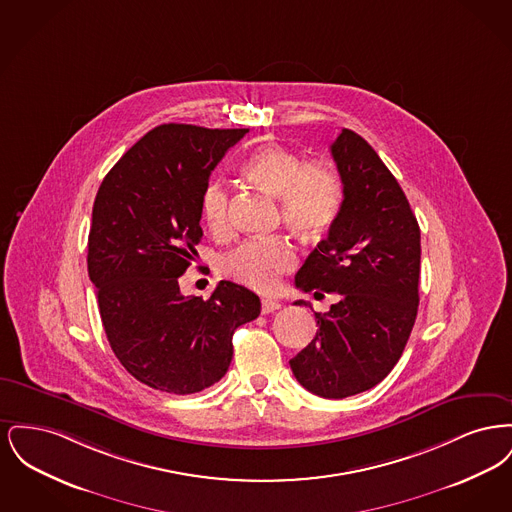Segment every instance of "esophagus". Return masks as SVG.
<instances>
[{
    "instance_id": "1",
    "label": "esophagus",
    "mask_w": 512,
    "mask_h": 512,
    "mask_svg": "<svg viewBox=\"0 0 512 512\" xmlns=\"http://www.w3.org/2000/svg\"><path fill=\"white\" fill-rule=\"evenodd\" d=\"M282 305L278 303V301H272V299H263L261 301V311H263V315H270V313H274V311H278Z\"/></svg>"
}]
</instances>
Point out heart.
<instances>
[{
	"mask_svg": "<svg viewBox=\"0 0 512 512\" xmlns=\"http://www.w3.org/2000/svg\"><path fill=\"white\" fill-rule=\"evenodd\" d=\"M242 172L249 182L280 197L282 220L299 236H322L340 215V176L326 163H303L301 155L292 149L272 144L253 153ZM228 205V192L220 184H211L205 190L201 213L213 232L226 230ZM293 265L295 251L284 238L245 242L226 255L222 263L228 276L259 292L274 290L280 276L292 270Z\"/></svg>",
	"mask_w": 512,
	"mask_h": 512,
	"instance_id": "obj_1",
	"label": "heart"
}]
</instances>
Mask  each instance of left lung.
Here are the masks:
<instances>
[{
	"mask_svg": "<svg viewBox=\"0 0 512 512\" xmlns=\"http://www.w3.org/2000/svg\"><path fill=\"white\" fill-rule=\"evenodd\" d=\"M330 151L343 184L340 215L297 270L295 286L340 293V301L315 313L317 336L290 366L305 390L343 399L380 384L407 345L418 311L420 228L365 138L343 128Z\"/></svg>",
	"mask_w": 512,
	"mask_h": 512,
	"instance_id": "8db88e82",
	"label": "left lung"
}]
</instances>
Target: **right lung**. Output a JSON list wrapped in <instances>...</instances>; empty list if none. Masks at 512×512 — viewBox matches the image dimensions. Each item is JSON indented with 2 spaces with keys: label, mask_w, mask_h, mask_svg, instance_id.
Returning a JSON list of instances; mask_svg holds the SVG:
<instances>
[{
  "label": "right lung",
  "mask_w": 512,
  "mask_h": 512,
  "mask_svg": "<svg viewBox=\"0 0 512 512\" xmlns=\"http://www.w3.org/2000/svg\"><path fill=\"white\" fill-rule=\"evenodd\" d=\"M245 128L161 124L130 147L99 186L88 274L121 365L153 390L188 395L217 384L238 326L261 313L253 292L222 280L209 299L180 293L197 255L201 199Z\"/></svg>",
  "instance_id": "1"
}]
</instances>
